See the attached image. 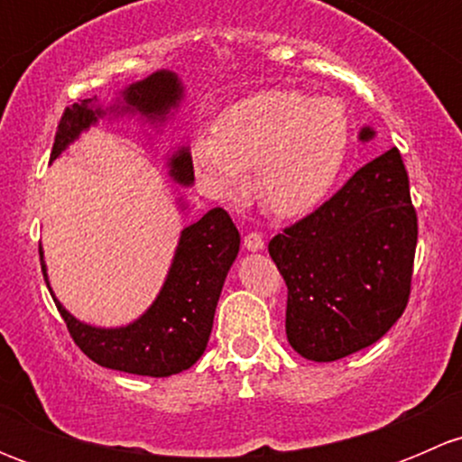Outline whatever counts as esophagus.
<instances>
[{
	"label": "esophagus",
	"mask_w": 462,
	"mask_h": 462,
	"mask_svg": "<svg viewBox=\"0 0 462 462\" xmlns=\"http://www.w3.org/2000/svg\"><path fill=\"white\" fill-rule=\"evenodd\" d=\"M244 248L248 250V253H261V250H263V239H261V235H257V232H250V235L244 239Z\"/></svg>",
	"instance_id": "esophagus-1"
}]
</instances>
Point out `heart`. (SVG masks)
Here are the masks:
<instances>
[{
  "label": "heart",
  "instance_id": "b5f03b06",
  "mask_svg": "<svg viewBox=\"0 0 462 462\" xmlns=\"http://www.w3.org/2000/svg\"><path fill=\"white\" fill-rule=\"evenodd\" d=\"M351 125L333 97L273 88L227 106L214 134L192 143L203 183L223 197L244 194L257 167V197L270 214L301 217L328 197L346 162Z\"/></svg>",
  "mask_w": 462,
  "mask_h": 462
}]
</instances>
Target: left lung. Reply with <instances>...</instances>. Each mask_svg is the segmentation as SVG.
Masks as SVG:
<instances>
[{
	"label": "left lung",
	"instance_id": "8db88e82",
	"mask_svg": "<svg viewBox=\"0 0 462 462\" xmlns=\"http://www.w3.org/2000/svg\"><path fill=\"white\" fill-rule=\"evenodd\" d=\"M375 138L362 127L357 141ZM418 241L398 149L366 162L342 189L268 244L288 286L286 337L310 362L375 344L402 315Z\"/></svg>",
	"mask_w": 462,
	"mask_h": 462
}]
</instances>
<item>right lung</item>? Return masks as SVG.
Here are the masks:
<instances>
[{
    "mask_svg": "<svg viewBox=\"0 0 462 462\" xmlns=\"http://www.w3.org/2000/svg\"><path fill=\"white\" fill-rule=\"evenodd\" d=\"M185 100V87L179 73L158 69L152 76L132 82L116 93L111 102L93 96L64 111L55 134L51 161L67 152L80 136L96 127L100 120H136L144 136L162 134ZM167 176L180 188L194 185V167L189 149L185 144L174 147L165 156ZM179 212H188L189 203L183 194H176ZM241 236L226 209L214 208L197 223L180 230L174 257L165 274L156 300L149 304L141 318L125 326H93L78 319L64 309L55 297L46 273L44 250L40 248L42 273L51 297L67 328L87 357L105 369L123 374L170 377L188 371L199 362L208 348L212 333L214 310L221 297L227 273L239 254Z\"/></svg>",
    "mask_w": 462,
    "mask_h": 462,
    "instance_id": "1",
    "label": "right lung"
}]
</instances>
